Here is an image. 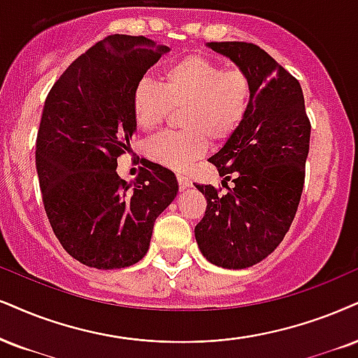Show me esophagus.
<instances>
[{
  "instance_id": "1",
  "label": "esophagus",
  "mask_w": 358,
  "mask_h": 358,
  "mask_svg": "<svg viewBox=\"0 0 358 358\" xmlns=\"http://www.w3.org/2000/svg\"><path fill=\"white\" fill-rule=\"evenodd\" d=\"M178 182H179V189L180 191H184V189H187V187H191L192 184H191V180H189L186 176H182V174H178Z\"/></svg>"
}]
</instances>
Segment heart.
I'll return each instance as SVG.
<instances>
[{
    "label": "heart",
    "instance_id": "obj_1",
    "mask_svg": "<svg viewBox=\"0 0 358 358\" xmlns=\"http://www.w3.org/2000/svg\"><path fill=\"white\" fill-rule=\"evenodd\" d=\"M250 99L252 85L245 73L191 55L167 66L162 85L141 79L132 92V114L139 129L152 131L172 109L184 108L180 126L186 131L162 132L145 144L152 161L184 171L204 156L209 139L224 143L239 129Z\"/></svg>",
    "mask_w": 358,
    "mask_h": 358
}]
</instances>
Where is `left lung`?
<instances>
[{
	"label": "left lung",
	"instance_id": "obj_1",
	"mask_svg": "<svg viewBox=\"0 0 358 358\" xmlns=\"http://www.w3.org/2000/svg\"><path fill=\"white\" fill-rule=\"evenodd\" d=\"M229 57L252 85L244 121L209 157L227 192L196 184L206 215L194 229L202 255L224 268L252 267L272 254L301 202L310 121L302 87L292 74L252 43H207ZM226 180L234 186L229 188Z\"/></svg>",
	"mask_w": 358,
	"mask_h": 358
}]
</instances>
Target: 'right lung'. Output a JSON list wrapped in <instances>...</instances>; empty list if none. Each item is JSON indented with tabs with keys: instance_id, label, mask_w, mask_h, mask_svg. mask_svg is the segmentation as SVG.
<instances>
[{
	"instance_id": "add662e5",
	"label": "right lung",
	"mask_w": 358,
	"mask_h": 358,
	"mask_svg": "<svg viewBox=\"0 0 358 358\" xmlns=\"http://www.w3.org/2000/svg\"><path fill=\"white\" fill-rule=\"evenodd\" d=\"M167 51L144 36L104 38L73 61L44 103L36 139L44 210L66 252L87 267L139 262L178 196L174 172L151 161L132 186L116 171L138 127L132 92Z\"/></svg>"
}]
</instances>
